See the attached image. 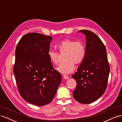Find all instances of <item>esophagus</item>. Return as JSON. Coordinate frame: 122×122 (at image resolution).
I'll return each mask as SVG.
<instances>
[{
    "label": "esophagus",
    "instance_id": "1",
    "mask_svg": "<svg viewBox=\"0 0 122 122\" xmlns=\"http://www.w3.org/2000/svg\"><path fill=\"white\" fill-rule=\"evenodd\" d=\"M63 78L65 79H68L69 78L68 76H65V75H64L63 76Z\"/></svg>",
    "mask_w": 122,
    "mask_h": 122
}]
</instances>
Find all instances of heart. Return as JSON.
Masks as SVG:
<instances>
[{"label": "heart", "mask_w": 122, "mask_h": 122, "mask_svg": "<svg viewBox=\"0 0 122 122\" xmlns=\"http://www.w3.org/2000/svg\"><path fill=\"white\" fill-rule=\"evenodd\" d=\"M57 47L61 53H66L64 63L57 68L63 74H68L75 70V65L81 64L85 57L86 49L84 44L81 41H75L65 39L58 43ZM51 61L55 64H58L59 53L53 50H50L47 53Z\"/></svg>", "instance_id": "obj_1"}]
</instances>
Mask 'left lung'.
Instances as JSON below:
<instances>
[{
    "instance_id": "obj_1",
    "label": "left lung",
    "mask_w": 122,
    "mask_h": 122,
    "mask_svg": "<svg viewBox=\"0 0 122 122\" xmlns=\"http://www.w3.org/2000/svg\"><path fill=\"white\" fill-rule=\"evenodd\" d=\"M86 36V55L77 71L72 76L76 82L73 97L87 104L99 99L107 87L110 67L106 47L99 37L90 30L79 31Z\"/></svg>"
}]
</instances>
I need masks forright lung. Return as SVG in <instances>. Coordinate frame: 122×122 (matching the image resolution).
Listing matches in <instances>:
<instances>
[{
    "mask_svg": "<svg viewBox=\"0 0 122 122\" xmlns=\"http://www.w3.org/2000/svg\"><path fill=\"white\" fill-rule=\"evenodd\" d=\"M51 40V36L29 33L21 38L15 51L13 72L19 92L26 102L38 106L52 101L61 81L47 54Z\"/></svg>",
    "mask_w": 122,
    "mask_h": 122,
    "instance_id": "1",
    "label": "right lung"
}]
</instances>
